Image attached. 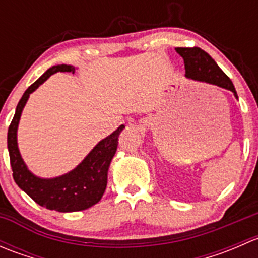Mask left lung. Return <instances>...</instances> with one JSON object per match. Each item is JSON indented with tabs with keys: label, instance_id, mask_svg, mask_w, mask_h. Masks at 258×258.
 Segmentation results:
<instances>
[{
	"label": "left lung",
	"instance_id": "8db88e82",
	"mask_svg": "<svg viewBox=\"0 0 258 258\" xmlns=\"http://www.w3.org/2000/svg\"><path fill=\"white\" fill-rule=\"evenodd\" d=\"M176 51L183 58L187 79L212 83L218 87L230 90L235 97L238 98L232 81L218 67L215 59L207 52L200 47H177Z\"/></svg>",
	"mask_w": 258,
	"mask_h": 258
}]
</instances>
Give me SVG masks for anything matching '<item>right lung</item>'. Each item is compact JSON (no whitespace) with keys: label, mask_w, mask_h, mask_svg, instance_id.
Masks as SVG:
<instances>
[{"label":"right lung","mask_w":258,"mask_h":258,"mask_svg":"<svg viewBox=\"0 0 258 258\" xmlns=\"http://www.w3.org/2000/svg\"><path fill=\"white\" fill-rule=\"evenodd\" d=\"M56 72H72L75 67L71 64H57L48 69L36 82H33L23 93L18 102L9 127L7 148L10 153V162L15 182L22 191H25L36 204L48 210L58 212H76L90 209L102 199L107 186V172L118 144V136L123 124L113 134L103 139L93 147L85 160L66 175L54 178H40L28 171L23 162L17 146V127L21 113L27 102L30 93L37 90L51 75Z\"/></svg>","instance_id":"obj_1"}]
</instances>
